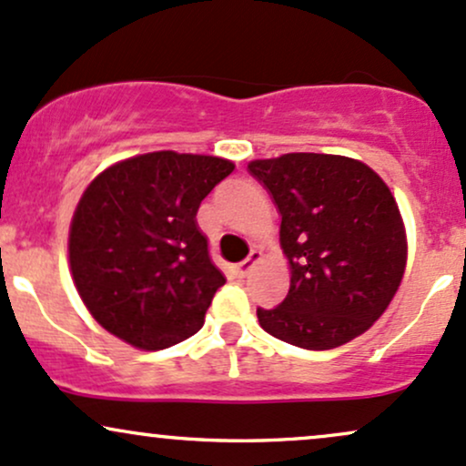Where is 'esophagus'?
<instances>
[{
	"label": "esophagus",
	"mask_w": 466,
	"mask_h": 466,
	"mask_svg": "<svg viewBox=\"0 0 466 466\" xmlns=\"http://www.w3.org/2000/svg\"><path fill=\"white\" fill-rule=\"evenodd\" d=\"M260 258H263V254H260L258 249H251V254L248 256V258L243 260V263H238L237 267H234V271H237V276H238V278H245V276L249 274L251 269H254V265L258 263Z\"/></svg>",
	"instance_id": "1"
}]
</instances>
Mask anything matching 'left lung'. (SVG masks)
<instances>
[{"instance_id":"obj_1","label":"left lung","mask_w":466,"mask_h":466,"mask_svg":"<svg viewBox=\"0 0 466 466\" xmlns=\"http://www.w3.org/2000/svg\"><path fill=\"white\" fill-rule=\"evenodd\" d=\"M280 212L287 298L258 309L269 335L330 350L366 333L403 280L408 238L386 181L360 159L287 153L248 164Z\"/></svg>"}]
</instances>
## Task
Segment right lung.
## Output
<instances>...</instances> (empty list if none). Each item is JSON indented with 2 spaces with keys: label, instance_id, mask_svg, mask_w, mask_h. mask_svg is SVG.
<instances>
[{
  "label": "right lung",
  "instance_id": "obj_1",
  "mask_svg": "<svg viewBox=\"0 0 466 466\" xmlns=\"http://www.w3.org/2000/svg\"><path fill=\"white\" fill-rule=\"evenodd\" d=\"M232 170L212 155L155 151L87 186L69 226V267L80 300L111 335L162 350L201 329L226 276L197 210Z\"/></svg>",
  "mask_w": 466,
  "mask_h": 466
}]
</instances>
